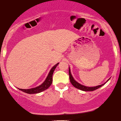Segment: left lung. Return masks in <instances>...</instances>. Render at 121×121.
Segmentation results:
<instances>
[{"label": "left lung", "instance_id": "1", "mask_svg": "<svg viewBox=\"0 0 121 121\" xmlns=\"http://www.w3.org/2000/svg\"><path fill=\"white\" fill-rule=\"evenodd\" d=\"M69 74L70 81L71 84H72L74 86L76 87V88H77V89H80V90H81V91H93L96 90V89L100 88V87L102 86L103 85H104V84H106V83L109 80H110V78H109L108 80L106 82L104 83V84H101V85H97V86H91L90 87V86H85V85H82V84L78 82L77 81H76V80H74V78H73V77L72 74H71V71H70V67L69 68Z\"/></svg>", "mask_w": 121, "mask_h": 121}]
</instances>
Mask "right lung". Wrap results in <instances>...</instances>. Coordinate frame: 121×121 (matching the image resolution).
<instances>
[{
    "instance_id": "add662e5",
    "label": "right lung",
    "mask_w": 121,
    "mask_h": 121,
    "mask_svg": "<svg viewBox=\"0 0 121 121\" xmlns=\"http://www.w3.org/2000/svg\"><path fill=\"white\" fill-rule=\"evenodd\" d=\"M59 63H56L55 65H54L51 68V69L50 70V72H49L48 74L47 77L46 79L45 80V81L40 85L39 86H36L35 88H30V89H19L21 91L25 92V93H29V94H34V93H40V92L44 91L46 90L47 89L49 88L51 86V85L52 83V75L53 73H54V70H55V68L56 67V66L58 65Z\"/></svg>"
}]
</instances>
